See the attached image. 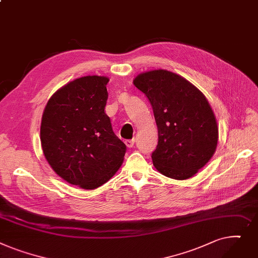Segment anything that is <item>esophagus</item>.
I'll return each instance as SVG.
<instances>
[{
    "mask_svg": "<svg viewBox=\"0 0 258 258\" xmlns=\"http://www.w3.org/2000/svg\"><path fill=\"white\" fill-rule=\"evenodd\" d=\"M125 144L128 148H132L134 146V140H127L125 141Z\"/></svg>",
    "mask_w": 258,
    "mask_h": 258,
    "instance_id": "34e87169",
    "label": "esophagus"
}]
</instances>
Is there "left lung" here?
Here are the masks:
<instances>
[{"instance_id": "obj_1", "label": "left lung", "mask_w": 258, "mask_h": 258, "mask_svg": "<svg viewBox=\"0 0 258 258\" xmlns=\"http://www.w3.org/2000/svg\"><path fill=\"white\" fill-rule=\"evenodd\" d=\"M133 83L153 108L158 144L151 157L156 170L177 180L192 177L213 157L219 140L207 99L189 81L165 70L140 74Z\"/></svg>"}]
</instances>
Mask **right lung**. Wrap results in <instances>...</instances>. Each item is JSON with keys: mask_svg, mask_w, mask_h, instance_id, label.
<instances>
[{"mask_svg": "<svg viewBox=\"0 0 258 258\" xmlns=\"http://www.w3.org/2000/svg\"><path fill=\"white\" fill-rule=\"evenodd\" d=\"M104 76L76 79L50 98L43 110L40 142L45 159L67 182L95 189L116 173L126 145L114 134L104 109Z\"/></svg>", "mask_w": 258, "mask_h": 258, "instance_id": "obj_1", "label": "right lung"}]
</instances>
